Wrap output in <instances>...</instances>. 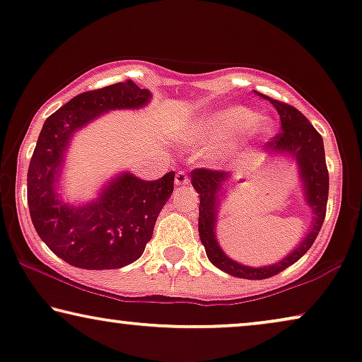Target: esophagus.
<instances>
[{"label": "esophagus", "instance_id": "34e87169", "mask_svg": "<svg viewBox=\"0 0 362 362\" xmlns=\"http://www.w3.org/2000/svg\"><path fill=\"white\" fill-rule=\"evenodd\" d=\"M188 183H190V179H188V175L185 174V172H177L175 185L183 187V185H188Z\"/></svg>", "mask_w": 362, "mask_h": 362}]
</instances>
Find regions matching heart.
Wrapping results in <instances>:
<instances>
[{"mask_svg": "<svg viewBox=\"0 0 362 362\" xmlns=\"http://www.w3.org/2000/svg\"><path fill=\"white\" fill-rule=\"evenodd\" d=\"M241 131L243 139L246 142L261 141L271 136L272 123L266 118H259L256 111L244 108V106H223L195 121L190 132V141L218 142ZM230 156H233V152H226L225 157Z\"/></svg>", "mask_w": 362, "mask_h": 362, "instance_id": "b5f03b06", "label": "heart"}]
</instances>
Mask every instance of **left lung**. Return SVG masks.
I'll return each instance as SVG.
<instances>
[{"label": "left lung", "instance_id": "8db88e82", "mask_svg": "<svg viewBox=\"0 0 362 362\" xmlns=\"http://www.w3.org/2000/svg\"><path fill=\"white\" fill-rule=\"evenodd\" d=\"M269 101L277 110L282 123V132L274 137V141L271 142V156L279 154L295 162L303 202L308 206L310 213H312L308 230L305 231L303 238L300 239V243L287 256L282 257L281 261L259 267L246 266V264L234 261L228 256L221 249L220 243H218L216 228L223 202L228 198L231 188L236 187V183L233 182V175L230 172L208 169H197L190 174L192 187L195 188L198 197H200L198 234H200L202 244L205 246L208 259L220 271L239 279H249V281H262V279L274 277L279 272H282L284 269L297 262L312 247L320 230H322L328 202L329 179L322 136L293 106L271 98H269Z\"/></svg>", "mask_w": 362, "mask_h": 362}]
</instances>
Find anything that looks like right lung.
Returning <instances> with one entry per match:
<instances>
[{
    "mask_svg": "<svg viewBox=\"0 0 362 362\" xmlns=\"http://www.w3.org/2000/svg\"><path fill=\"white\" fill-rule=\"evenodd\" d=\"M151 98L149 90L128 80L77 95L45 119L28 170L29 213L39 238L70 266L124 267L151 241L174 192L175 172L157 180L118 172L88 202L65 200L60 185L70 142L80 129L110 111L144 108Z\"/></svg>",
    "mask_w": 362,
    "mask_h": 362,
    "instance_id": "add662e5",
    "label": "right lung"
}]
</instances>
